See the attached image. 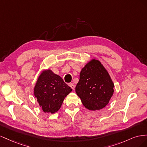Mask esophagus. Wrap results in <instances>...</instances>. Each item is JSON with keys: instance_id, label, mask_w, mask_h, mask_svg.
<instances>
[{"instance_id": "esophagus-1", "label": "esophagus", "mask_w": 147, "mask_h": 147, "mask_svg": "<svg viewBox=\"0 0 147 147\" xmlns=\"http://www.w3.org/2000/svg\"><path fill=\"white\" fill-rule=\"evenodd\" d=\"M69 86L72 89V90H74L75 88V85L73 84V83H69Z\"/></svg>"}]
</instances>
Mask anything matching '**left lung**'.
<instances>
[{
  "instance_id": "1",
  "label": "left lung",
  "mask_w": 147,
  "mask_h": 147,
  "mask_svg": "<svg viewBox=\"0 0 147 147\" xmlns=\"http://www.w3.org/2000/svg\"><path fill=\"white\" fill-rule=\"evenodd\" d=\"M114 84L98 60L92 59L82 69L75 87L83 105L90 110H99L107 105L114 92Z\"/></svg>"
}]
</instances>
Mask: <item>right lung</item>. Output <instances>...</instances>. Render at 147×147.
Here are the masks:
<instances>
[{"instance_id": "add662e5", "label": "right lung", "mask_w": 147, "mask_h": 147, "mask_svg": "<svg viewBox=\"0 0 147 147\" xmlns=\"http://www.w3.org/2000/svg\"><path fill=\"white\" fill-rule=\"evenodd\" d=\"M72 91L58 75L44 70L34 88V95L45 113H54L61 108L65 97Z\"/></svg>"}]
</instances>
